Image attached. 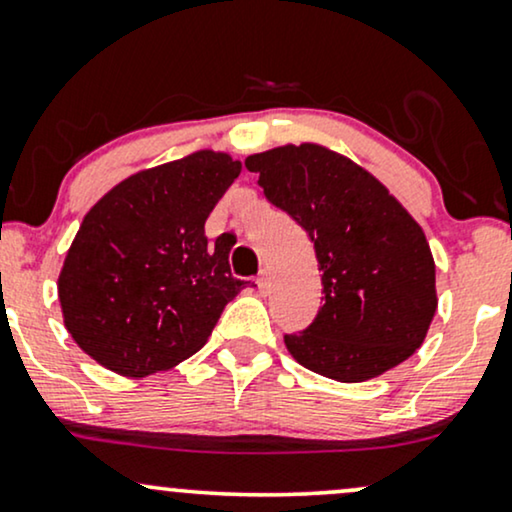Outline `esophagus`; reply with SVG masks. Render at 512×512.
Here are the masks:
<instances>
[{"label":"esophagus","mask_w":512,"mask_h":512,"mask_svg":"<svg viewBox=\"0 0 512 512\" xmlns=\"http://www.w3.org/2000/svg\"><path fill=\"white\" fill-rule=\"evenodd\" d=\"M255 283H257V288H260V293H267V288H269V278H267V271H262V274L255 278Z\"/></svg>","instance_id":"34e87169"}]
</instances>
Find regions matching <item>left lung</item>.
I'll return each instance as SVG.
<instances>
[{"mask_svg": "<svg viewBox=\"0 0 512 512\" xmlns=\"http://www.w3.org/2000/svg\"><path fill=\"white\" fill-rule=\"evenodd\" d=\"M264 196L314 243L321 309L288 352L309 371L361 383L423 345L437 309L435 260L423 229L373 174L316 144L250 155Z\"/></svg>", "mask_w": 512, "mask_h": 512, "instance_id": "8db88e82", "label": "left lung"}]
</instances>
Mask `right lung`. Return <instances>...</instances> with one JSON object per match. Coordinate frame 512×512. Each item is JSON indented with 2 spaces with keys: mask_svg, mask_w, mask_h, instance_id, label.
<instances>
[{
  "mask_svg": "<svg viewBox=\"0 0 512 512\" xmlns=\"http://www.w3.org/2000/svg\"><path fill=\"white\" fill-rule=\"evenodd\" d=\"M241 174L226 153L198 151L120 181L70 245L58 300L68 333L129 378L165 371L210 338L248 281L229 248H208L205 219Z\"/></svg>",
  "mask_w": 512,
  "mask_h": 512,
  "instance_id": "right-lung-1",
  "label": "right lung"
}]
</instances>
